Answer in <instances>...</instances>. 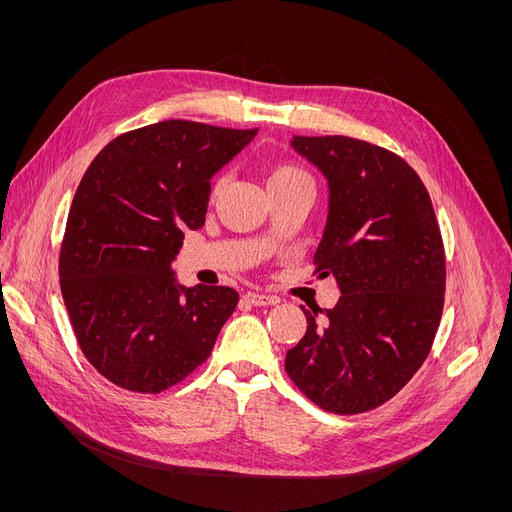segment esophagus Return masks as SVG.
I'll use <instances>...</instances> for the list:
<instances>
[{
	"mask_svg": "<svg viewBox=\"0 0 512 512\" xmlns=\"http://www.w3.org/2000/svg\"><path fill=\"white\" fill-rule=\"evenodd\" d=\"M242 299H245L249 305L255 307H265V305H276L278 299L272 297V294H263V292H247L242 294Z\"/></svg>",
	"mask_w": 512,
	"mask_h": 512,
	"instance_id": "34e87169",
	"label": "esophagus"
}]
</instances>
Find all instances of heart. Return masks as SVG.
Instances as JSON below:
<instances>
[{
    "label": "heart",
    "instance_id": "b5f03b06",
    "mask_svg": "<svg viewBox=\"0 0 512 512\" xmlns=\"http://www.w3.org/2000/svg\"><path fill=\"white\" fill-rule=\"evenodd\" d=\"M299 180H309V176L301 168L292 166V164H278V166L270 168V172H267V188L299 182Z\"/></svg>",
    "mask_w": 512,
    "mask_h": 512
}]
</instances>
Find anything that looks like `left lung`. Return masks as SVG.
Wrapping results in <instances>:
<instances>
[{
	"label": "left lung",
	"instance_id": "obj_1",
	"mask_svg": "<svg viewBox=\"0 0 512 512\" xmlns=\"http://www.w3.org/2000/svg\"><path fill=\"white\" fill-rule=\"evenodd\" d=\"M290 145L328 178V224L313 263L342 294L334 309L301 307L307 332L284 369L324 411L365 413L405 388L432 351L446 288L440 226L400 155L338 134Z\"/></svg>",
	"mask_w": 512,
	"mask_h": 512
}]
</instances>
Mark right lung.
Returning a JSON list of instances; mask_svg holds the SVG:
<instances>
[{
  "label": "right lung",
  "instance_id": "right-lung-1",
  "mask_svg": "<svg viewBox=\"0 0 512 512\" xmlns=\"http://www.w3.org/2000/svg\"><path fill=\"white\" fill-rule=\"evenodd\" d=\"M257 130L164 120L120 134L72 199L60 288L87 361L112 384L159 394L207 361L238 292L178 286L186 228L205 224L211 176Z\"/></svg>",
  "mask_w": 512,
  "mask_h": 512
}]
</instances>
